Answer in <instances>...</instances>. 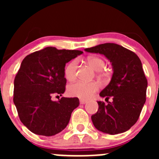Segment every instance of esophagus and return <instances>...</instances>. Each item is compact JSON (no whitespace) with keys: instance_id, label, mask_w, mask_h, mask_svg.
Wrapping results in <instances>:
<instances>
[{"instance_id":"34e87169","label":"esophagus","mask_w":159,"mask_h":159,"mask_svg":"<svg viewBox=\"0 0 159 159\" xmlns=\"http://www.w3.org/2000/svg\"><path fill=\"white\" fill-rule=\"evenodd\" d=\"M80 102L81 104H85L87 102V100H84V99H80Z\"/></svg>"}]
</instances>
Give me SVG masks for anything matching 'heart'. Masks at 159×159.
Masks as SVG:
<instances>
[{"mask_svg":"<svg viewBox=\"0 0 159 159\" xmlns=\"http://www.w3.org/2000/svg\"><path fill=\"white\" fill-rule=\"evenodd\" d=\"M87 63L90 67L95 71H100L105 67V60L98 57H90L87 60ZM78 60L76 59L71 60L64 67V76L68 81L75 80L77 76ZM99 88V83L92 81L89 83L75 82L69 85L67 88V92L72 97H77L80 99H89Z\"/></svg>","mask_w":159,"mask_h":159,"instance_id":"heart-1","label":"heart"}]
</instances>
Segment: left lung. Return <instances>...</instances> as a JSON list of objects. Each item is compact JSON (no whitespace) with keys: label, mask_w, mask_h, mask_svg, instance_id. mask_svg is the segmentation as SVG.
<instances>
[{"label":"left lung","mask_w":159,"mask_h":159,"mask_svg":"<svg viewBox=\"0 0 159 159\" xmlns=\"http://www.w3.org/2000/svg\"><path fill=\"white\" fill-rule=\"evenodd\" d=\"M85 51L104 55L112 63L114 71L110 84L99 93L107 104L98 101V111L92 116L94 126L109 134L127 131L138 121L146 102L147 80L141 60L134 52L114 43H102ZM110 98L112 99L109 102Z\"/></svg>","instance_id":"obj_1"}]
</instances>
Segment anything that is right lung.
<instances>
[{
  "instance_id": "1",
  "label": "right lung",
  "mask_w": 159,
  "mask_h": 159,
  "mask_svg": "<svg viewBox=\"0 0 159 159\" xmlns=\"http://www.w3.org/2000/svg\"><path fill=\"white\" fill-rule=\"evenodd\" d=\"M82 53L48 47L23 60L14 80L13 102L21 123L32 133L52 136L67 126L80 100L76 97H62L57 102L52 99L65 92L66 64Z\"/></svg>"
}]
</instances>
